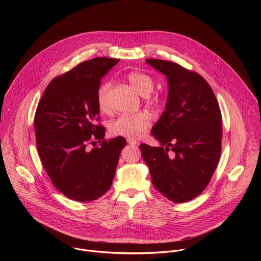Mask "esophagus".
<instances>
[{
    "label": "esophagus",
    "mask_w": 261,
    "mask_h": 261,
    "mask_svg": "<svg viewBox=\"0 0 261 261\" xmlns=\"http://www.w3.org/2000/svg\"><path fill=\"white\" fill-rule=\"evenodd\" d=\"M127 142H128L129 144H132V145H136V144L138 143V141H137L136 139H133V138H128V139H127Z\"/></svg>",
    "instance_id": "esophagus-1"
}]
</instances>
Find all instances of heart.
Instances as JSON below:
<instances>
[{
	"label": "heart",
	"mask_w": 261,
	"mask_h": 261,
	"mask_svg": "<svg viewBox=\"0 0 261 261\" xmlns=\"http://www.w3.org/2000/svg\"><path fill=\"white\" fill-rule=\"evenodd\" d=\"M127 80L131 87L144 97L147 101L155 102L156 98H152L151 93L154 90L155 82L152 76L143 72L133 71L127 75ZM111 84L108 82L102 83L97 91V104L102 113H108L110 110L109 91ZM152 125V116L147 111L133 115H122L117 119L110 121L108 124V130L111 135L123 136L128 138H138Z\"/></svg>",
	"instance_id": "b5f03b06"
}]
</instances>
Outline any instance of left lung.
I'll list each match as a JSON object with an SVG mask.
<instances>
[{"label": "left lung", "instance_id": "left-lung-1", "mask_svg": "<svg viewBox=\"0 0 261 261\" xmlns=\"http://www.w3.org/2000/svg\"><path fill=\"white\" fill-rule=\"evenodd\" d=\"M145 62L166 76L165 110L151 133L160 146L139 145L154 187L181 203L208 185L221 155L222 117L207 82L198 73L158 59Z\"/></svg>", "mask_w": 261, "mask_h": 261}]
</instances>
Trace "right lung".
<instances>
[{"label": "right lung", "instance_id": "1", "mask_svg": "<svg viewBox=\"0 0 261 261\" xmlns=\"http://www.w3.org/2000/svg\"><path fill=\"white\" fill-rule=\"evenodd\" d=\"M119 59L95 58L54 79L35 114L36 145L55 187L70 199L93 201L113 184L126 139H104L97 91L101 80ZM101 144L87 148L94 139ZM102 141L101 142L100 140Z\"/></svg>", "mask_w": 261, "mask_h": 261}]
</instances>
